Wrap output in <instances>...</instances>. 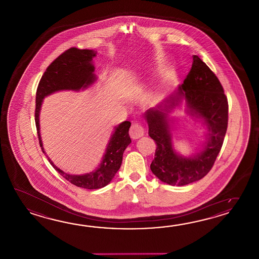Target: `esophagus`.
Instances as JSON below:
<instances>
[{
    "mask_svg": "<svg viewBox=\"0 0 259 259\" xmlns=\"http://www.w3.org/2000/svg\"><path fill=\"white\" fill-rule=\"evenodd\" d=\"M130 135L132 139H138L144 135V127L140 122H133L130 130Z\"/></svg>",
    "mask_w": 259,
    "mask_h": 259,
    "instance_id": "esophagus-1",
    "label": "esophagus"
}]
</instances>
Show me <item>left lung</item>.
<instances>
[{
  "label": "left lung",
  "instance_id": "obj_1",
  "mask_svg": "<svg viewBox=\"0 0 259 259\" xmlns=\"http://www.w3.org/2000/svg\"><path fill=\"white\" fill-rule=\"evenodd\" d=\"M184 104L187 113L207 128L206 141L199 152L189 157L178 153L172 143L176 119L170 116L178 106ZM228 100L219 78L208 66L193 55L187 77L177 94L163 100L144 113L149 136L157 147L151 170L162 182L184 186L203 179L212 168L220 154L228 127Z\"/></svg>",
  "mask_w": 259,
  "mask_h": 259
}]
</instances>
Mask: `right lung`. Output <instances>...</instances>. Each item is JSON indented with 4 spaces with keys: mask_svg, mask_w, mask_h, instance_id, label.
Returning <instances> with one entry per match:
<instances>
[{
    "mask_svg": "<svg viewBox=\"0 0 259 259\" xmlns=\"http://www.w3.org/2000/svg\"><path fill=\"white\" fill-rule=\"evenodd\" d=\"M96 55L97 52L94 50H81L72 47L58 56L47 67L40 78L36 94L35 122L39 145L45 155L47 154L44 151L39 127V114L44 98L61 91L79 92L80 90L84 91L91 87L97 80V77L94 74L95 67L93 62ZM131 125L132 123L130 121H123L115 127L106 145L103 159L95 170L81 175L68 174L57 167L47 155L50 164L61 176L77 187L89 190L105 187L110 183L120 168L123 153L127 145L132 143L128 135Z\"/></svg>",
    "mask_w": 259,
    "mask_h": 259,
    "instance_id": "add662e5",
    "label": "right lung"
}]
</instances>
